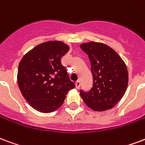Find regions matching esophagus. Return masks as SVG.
<instances>
[{"label": "esophagus", "instance_id": "34e87169", "mask_svg": "<svg viewBox=\"0 0 145 145\" xmlns=\"http://www.w3.org/2000/svg\"><path fill=\"white\" fill-rule=\"evenodd\" d=\"M75 85H76V88L77 89H79L80 87V80H77V82L75 83Z\"/></svg>", "mask_w": 145, "mask_h": 145}]
</instances>
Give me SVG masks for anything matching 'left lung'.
<instances>
[{"mask_svg": "<svg viewBox=\"0 0 145 145\" xmlns=\"http://www.w3.org/2000/svg\"><path fill=\"white\" fill-rule=\"evenodd\" d=\"M80 48L89 57L93 87L88 92L80 90L84 102L94 111L112 109L124 96L129 77L126 65L120 56L103 43H84Z\"/></svg>", "mask_w": 145, "mask_h": 145, "instance_id": "obj_1", "label": "left lung"}]
</instances>
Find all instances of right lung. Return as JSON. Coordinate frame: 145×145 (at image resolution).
<instances>
[{
    "mask_svg": "<svg viewBox=\"0 0 145 145\" xmlns=\"http://www.w3.org/2000/svg\"><path fill=\"white\" fill-rule=\"evenodd\" d=\"M68 51L69 46L62 42L49 41L33 48L19 64V88L29 104L39 112H54L75 87L61 61Z\"/></svg>",
    "mask_w": 145,
    "mask_h": 145,
    "instance_id": "add662e5",
    "label": "right lung"
}]
</instances>
